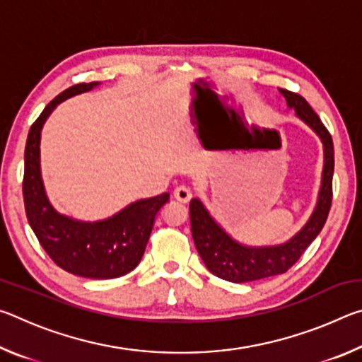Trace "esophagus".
I'll return each instance as SVG.
<instances>
[{"instance_id": "1", "label": "esophagus", "mask_w": 362, "mask_h": 362, "mask_svg": "<svg viewBox=\"0 0 362 362\" xmlns=\"http://www.w3.org/2000/svg\"><path fill=\"white\" fill-rule=\"evenodd\" d=\"M174 198L177 201H180V203H188V201L192 199V192H189V188L187 187H177L174 189Z\"/></svg>"}]
</instances>
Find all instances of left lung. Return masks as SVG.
<instances>
[{"label": "left lung", "mask_w": 362, "mask_h": 362, "mask_svg": "<svg viewBox=\"0 0 362 362\" xmlns=\"http://www.w3.org/2000/svg\"><path fill=\"white\" fill-rule=\"evenodd\" d=\"M287 105L296 110L324 145L322 185L316 209L302 230L289 243L274 247H247L233 241L214 222L199 199L189 201V223L198 254L212 274L231 283H249L286 273L320 235L332 206V175H334V142L327 127L302 95L287 89H279Z\"/></svg>", "instance_id": "1"}]
</instances>
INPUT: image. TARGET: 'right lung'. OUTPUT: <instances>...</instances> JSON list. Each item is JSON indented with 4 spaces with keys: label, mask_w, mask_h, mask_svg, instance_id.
Masks as SVG:
<instances>
[{
    "label": "right lung",
    "mask_w": 362,
    "mask_h": 362,
    "mask_svg": "<svg viewBox=\"0 0 362 362\" xmlns=\"http://www.w3.org/2000/svg\"><path fill=\"white\" fill-rule=\"evenodd\" d=\"M97 84L79 83L65 89L36 118L27 137L22 192L28 223L57 267L76 276L113 279L132 272L142 260L155 217L169 201V193L136 201L102 222H76L49 204L40 173V137L46 118L60 102Z\"/></svg>",
    "instance_id": "obj_1"
}]
</instances>
